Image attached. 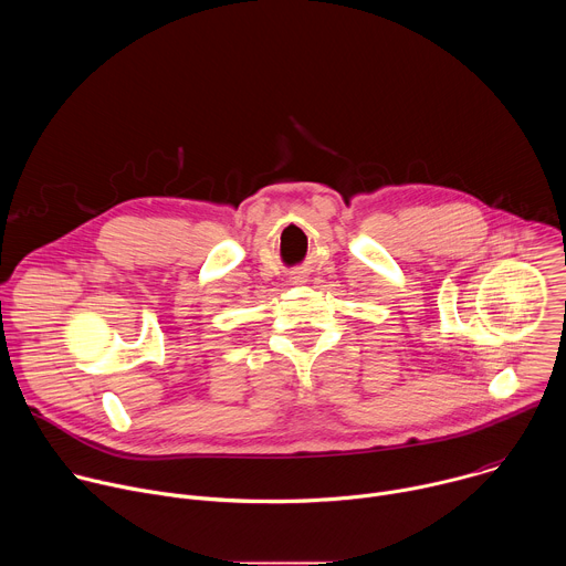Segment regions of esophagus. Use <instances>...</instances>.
<instances>
[{"instance_id": "obj_1", "label": "esophagus", "mask_w": 566, "mask_h": 566, "mask_svg": "<svg viewBox=\"0 0 566 566\" xmlns=\"http://www.w3.org/2000/svg\"><path fill=\"white\" fill-rule=\"evenodd\" d=\"M291 280L297 284V282H304V275H302V273H293V277H291Z\"/></svg>"}]
</instances>
